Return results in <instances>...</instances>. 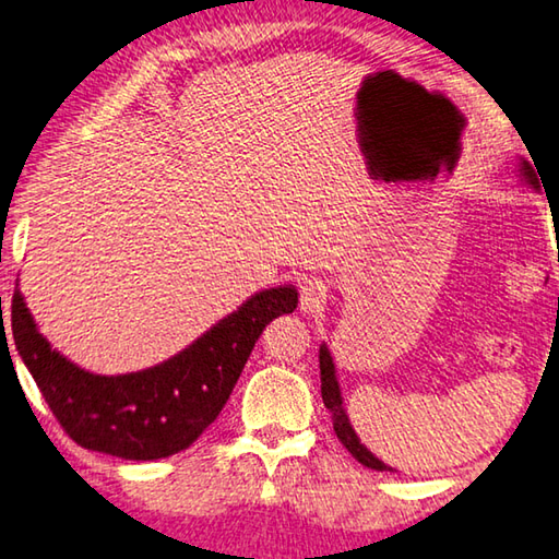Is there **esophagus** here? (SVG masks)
<instances>
[{
    "label": "esophagus",
    "mask_w": 559,
    "mask_h": 559,
    "mask_svg": "<svg viewBox=\"0 0 559 559\" xmlns=\"http://www.w3.org/2000/svg\"><path fill=\"white\" fill-rule=\"evenodd\" d=\"M299 299H301V309L304 311L321 309L323 304H325V284L319 277L304 280L301 287H299Z\"/></svg>",
    "instance_id": "obj_1"
}]
</instances>
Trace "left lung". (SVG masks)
Instances as JSON below:
<instances>
[{"instance_id":"left-lung-1","label":"left lung","mask_w":559,"mask_h":559,"mask_svg":"<svg viewBox=\"0 0 559 559\" xmlns=\"http://www.w3.org/2000/svg\"><path fill=\"white\" fill-rule=\"evenodd\" d=\"M521 175H523V180L528 182L533 189L540 187L538 175H535L533 167H531L528 163H525V160L521 163ZM319 365H321V396H323L325 408H329L331 416H333V430H335V436H338L341 443L347 448V452H350V455H353L357 462H360V465L372 467V469H377V472L392 469V467H386L382 460H377V457L372 455V452L360 443V438H357L355 428L350 426V418H347L345 408H343V396H341L338 379H335L333 357H331L329 347H325V345H321V350H319Z\"/></svg>"}]
</instances>
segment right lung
<instances>
[{
  "label": "right lung",
  "instance_id": "obj_1",
  "mask_svg": "<svg viewBox=\"0 0 559 559\" xmlns=\"http://www.w3.org/2000/svg\"><path fill=\"white\" fill-rule=\"evenodd\" d=\"M297 289L272 287L170 360L131 374H92L52 350L16 289L12 333L21 360L78 445L123 460H160L187 450L214 424L265 325L297 309Z\"/></svg>",
  "mask_w": 559,
  "mask_h": 559
}]
</instances>
